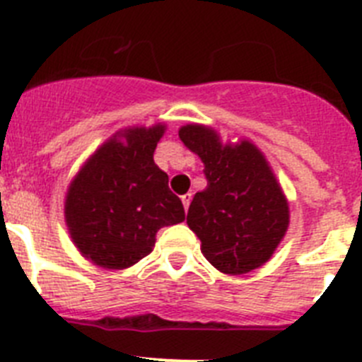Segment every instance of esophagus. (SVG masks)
<instances>
[{
  "label": "esophagus",
  "mask_w": 362,
  "mask_h": 362,
  "mask_svg": "<svg viewBox=\"0 0 362 362\" xmlns=\"http://www.w3.org/2000/svg\"><path fill=\"white\" fill-rule=\"evenodd\" d=\"M181 201H183L185 210H188V206H190V201H192V194H185V196H181Z\"/></svg>",
  "instance_id": "obj_1"
}]
</instances>
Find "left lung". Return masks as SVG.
<instances>
[{"label": "left lung", "instance_id": "obj_1", "mask_svg": "<svg viewBox=\"0 0 362 362\" xmlns=\"http://www.w3.org/2000/svg\"><path fill=\"white\" fill-rule=\"evenodd\" d=\"M179 137L204 165L206 188L194 196L187 217L203 255L230 276L263 267L290 223L288 201L263 152L246 139L223 145L203 124L181 127Z\"/></svg>", "mask_w": 362, "mask_h": 362}]
</instances>
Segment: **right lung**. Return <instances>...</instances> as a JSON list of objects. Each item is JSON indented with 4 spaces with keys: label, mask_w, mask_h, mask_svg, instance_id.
<instances>
[{
    "label": "right lung",
    "mask_w": 362,
    "mask_h": 362,
    "mask_svg": "<svg viewBox=\"0 0 362 362\" xmlns=\"http://www.w3.org/2000/svg\"><path fill=\"white\" fill-rule=\"evenodd\" d=\"M165 124L130 127L92 153L65 199L70 238L83 257L124 270L152 252L163 226L185 221L183 203L153 163Z\"/></svg>",
    "instance_id": "add662e5"
}]
</instances>
